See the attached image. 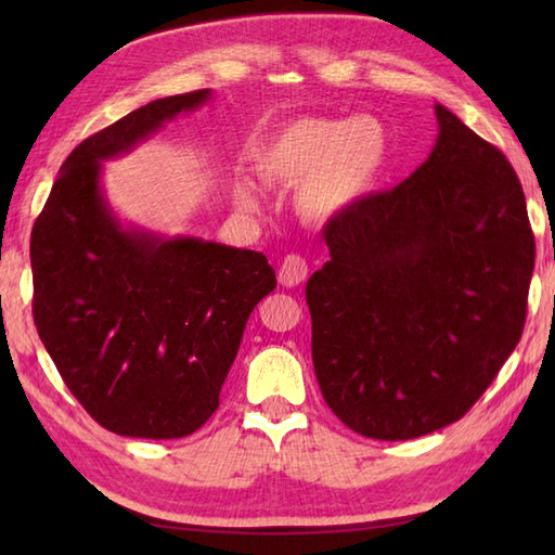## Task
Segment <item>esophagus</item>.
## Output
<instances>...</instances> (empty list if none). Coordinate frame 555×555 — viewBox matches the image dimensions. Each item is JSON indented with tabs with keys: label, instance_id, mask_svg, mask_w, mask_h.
I'll use <instances>...</instances> for the list:
<instances>
[{
	"label": "esophagus",
	"instance_id": "obj_1",
	"mask_svg": "<svg viewBox=\"0 0 555 555\" xmlns=\"http://www.w3.org/2000/svg\"><path fill=\"white\" fill-rule=\"evenodd\" d=\"M305 276H308V262L300 255H286L279 267V284L286 288L300 286Z\"/></svg>",
	"mask_w": 555,
	"mask_h": 555
}]
</instances>
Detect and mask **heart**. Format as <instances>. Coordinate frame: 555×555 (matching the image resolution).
Returning <instances> with one entry per match:
<instances>
[{
	"label": "heart",
	"instance_id": "1",
	"mask_svg": "<svg viewBox=\"0 0 555 555\" xmlns=\"http://www.w3.org/2000/svg\"><path fill=\"white\" fill-rule=\"evenodd\" d=\"M388 135L370 114L348 121L305 116L286 124L259 157L269 183L296 185V207L308 219H326L370 191L386 164ZM238 205L257 209L250 185L238 188Z\"/></svg>",
	"mask_w": 555,
	"mask_h": 555
}]
</instances>
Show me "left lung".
Here are the masks:
<instances>
[{
    "label": "left lung",
    "instance_id": "left-lung-1",
    "mask_svg": "<svg viewBox=\"0 0 555 555\" xmlns=\"http://www.w3.org/2000/svg\"><path fill=\"white\" fill-rule=\"evenodd\" d=\"M429 159L324 227L305 288L326 405L405 441L457 422L522 336L534 271L525 193L499 147L436 104Z\"/></svg>",
    "mask_w": 555,
    "mask_h": 555
}]
</instances>
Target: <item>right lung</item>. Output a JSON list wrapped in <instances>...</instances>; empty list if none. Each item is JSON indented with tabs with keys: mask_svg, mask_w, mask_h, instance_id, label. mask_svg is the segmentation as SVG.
I'll use <instances>...</instances> for the list:
<instances>
[{
	"mask_svg": "<svg viewBox=\"0 0 555 555\" xmlns=\"http://www.w3.org/2000/svg\"><path fill=\"white\" fill-rule=\"evenodd\" d=\"M209 95L155 100L82 140L30 233L40 340L88 415L121 436L181 439L203 427L247 317L276 288L262 253L126 231L102 195L104 159Z\"/></svg>",
	"mask_w": 555,
	"mask_h": 555,
	"instance_id": "obj_1",
	"label": "right lung"
}]
</instances>
